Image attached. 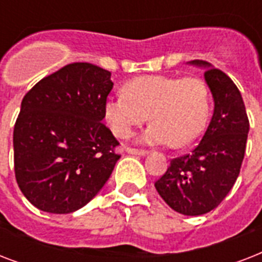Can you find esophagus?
<instances>
[{
    "mask_svg": "<svg viewBox=\"0 0 262 262\" xmlns=\"http://www.w3.org/2000/svg\"><path fill=\"white\" fill-rule=\"evenodd\" d=\"M126 152L127 154H130V155H139V156H144L147 155L148 151L145 149H136V148H126Z\"/></svg>",
    "mask_w": 262,
    "mask_h": 262,
    "instance_id": "34e87169",
    "label": "esophagus"
}]
</instances>
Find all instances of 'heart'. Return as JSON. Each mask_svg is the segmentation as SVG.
Returning <instances> with one entry per match:
<instances>
[{
	"mask_svg": "<svg viewBox=\"0 0 262 262\" xmlns=\"http://www.w3.org/2000/svg\"><path fill=\"white\" fill-rule=\"evenodd\" d=\"M123 95L104 102L107 126L118 139H129L149 117L143 135L147 144L185 147L199 139L207 127L211 95L207 83L195 76H139L123 84Z\"/></svg>",
	"mask_w": 262,
	"mask_h": 262,
	"instance_id": "heart-1",
	"label": "heart"
}]
</instances>
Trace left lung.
Listing matches in <instances>:
<instances>
[{"label":"left lung","mask_w":262,"mask_h":262,"mask_svg":"<svg viewBox=\"0 0 262 262\" xmlns=\"http://www.w3.org/2000/svg\"><path fill=\"white\" fill-rule=\"evenodd\" d=\"M190 63L207 68L204 76L215 110L199 145L171 159L155 187L174 211L199 216L215 209L234 186L244 162L249 118L239 90L224 72L197 59Z\"/></svg>","instance_id":"left-lung-1"}]
</instances>
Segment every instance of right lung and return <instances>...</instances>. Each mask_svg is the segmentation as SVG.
Here are the masks:
<instances>
[{
  "mask_svg": "<svg viewBox=\"0 0 262 262\" xmlns=\"http://www.w3.org/2000/svg\"><path fill=\"white\" fill-rule=\"evenodd\" d=\"M111 73L88 62L68 63L23 98L13 129L14 175L32 205L71 213L90 203L121 158L103 125Z\"/></svg>",
  "mask_w": 262,
  "mask_h": 262,
  "instance_id": "1",
  "label": "right lung"
}]
</instances>
